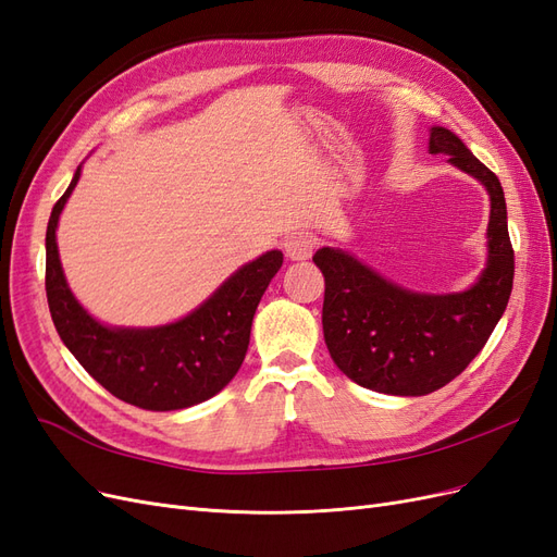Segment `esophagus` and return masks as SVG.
Here are the masks:
<instances>
[{"label": "esophagus", "instance_id": "34e87169", "mask_svg": "<svg viewBox=\"0 0 557 557\" xmlns=\"http://www.w3.org/2000/svg\"><path fill=\"white\" fill-rule=\"evenodd\" d=\"M315 248V239L311 234H295L288 242H285V256L290 260H307Z\"/></svg>", "mask_w": 557, "mask_h": 557}]
</instances>
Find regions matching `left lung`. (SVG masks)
<instances>
[{
    "label": "left lung",
    "mask_w": 557,
    "mask_h": 557,
    "mask_svg": "<svg viewBox=\"0 0 557 557\" xmlns=\"http://www.w3.org/2000/svg\"><path fill=\"white\" fill-rule=\"evenodd\" d=\"M430 153L448 156L491 195L487 260L474 285L460 293H416L344 248L323 246L313 256L325 276L323 334L334 364L350 381L385 395H430L462 374L499 323L513 288L499 178L446 127L430 129Z\"/></svg>",
    "instance_id": "8db88e82"
}]
</instances>
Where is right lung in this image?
Segmentation results:
<instances>
[{"instance_id":"1","label":"right lung","mask_w":557,"mask_h":557,"mask_svg":"<svg viewBox=\"0 0 557 557\" xmlns=\"http://www.w3.org/2000/svg\"><path fill=\"white\" fill-rule=\"evenodd\" d=\"M78 178L81 164L46 230V297L60 339L99 385L132 407L178 411L218 395L246 358L252 315L283 264V252L267 250L246 262L209 299L174 323L104 325L74 297L55 239L60 213Z\"/></svg>"}]
</instances>
